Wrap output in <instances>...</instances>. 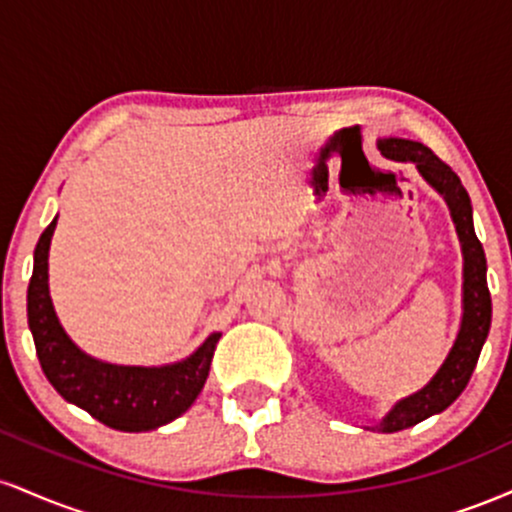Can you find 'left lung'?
I'll return each instance as SVG.
<instances>
[{"label": "left lung", "instance_id": "8db88e82", "mask_svg": "<svg viewBox=\"0 0 512 512\" xmlns=\"http://www.w3.org/2000/svg\"><path fill=\"white\" fill-rule=\"evenodd\" d=\"M380 151L387 158H395V161L416 163L421 178L445 199L464 257L462 322L448 358L438 368V373L433 375L431 383L421 387L414 395L399 399L395 407L383 416V421L375 426L383 433H397L421 424L428 416L440 414L462 395L474 368H477L481 346H484L491 330V293L489 284H486V255L477 233H474L472 202H469L467 190L462 187L455 170L448 163L440 161L428 146L411 142V139H380Z\"/></svg>", "mask_w": 512, "mask_h": 512}]
</instances>
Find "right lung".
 I'll list each match as a JSON object with an SVG mask.
<instances>
[{"instance_id": "obj_1", "label": "right lung", "mask_w": 512, "mask_h": 512, "mask_svg": "<svg viewBox=\"0 0 512 512\" xmlns=\"http://www.w3.org/2000/svg\"><path fill=\"white\" fill-rule=\"evenodd\" d=\"M55 226L57 216L35 245L28 284V327L45 378L67 402L115 431L142 433L170 424L192 407L207 383L221 332L209 334L195 354L170 366H115L84 354L67 337L52 308L48 252Z\"/></svg>"}]
</instances>
